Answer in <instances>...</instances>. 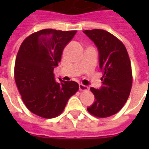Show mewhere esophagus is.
<instances>
[{
	"mask_svg": "<svg viewBox=\"0 0 149 149\" xmlns=\"http://www.w3.org/2000/svg\"><path fill=\"white\" fill-rule=\"evenodd\" d=\"M79 89H80L81 91L88 90V86H86V85H84V84H79Z\"/></svg>",
	"mask_w": 149,
	"mask_h": 149,
	"instance_id": "obj_1",
	"label": "esophagus"
}]
</instances>
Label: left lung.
Wrapping results in <instances>:
<instances>
[{
  "instance_id": "obj_1",
  "label": "left lung",
  "mask_w": 149,
  "mask_h": 149,
  "mask_svg": "<svg viewBox=\"0 0 149 149\" xmlns=\"http://www.w3.org/2000/svg\"><path fill=\"white\" fill-rule=\"evenodd\" d=\"M97 46L99 66L103 77L100 88H91L95 101L87 109L97 117H108L118 112L128 100L132 84L131 63L124 44L103 29L84 30Z\"/></svg>"
}]
</instances>
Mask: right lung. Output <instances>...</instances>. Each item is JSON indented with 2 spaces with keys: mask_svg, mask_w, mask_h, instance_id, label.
Returning a JSON list of instances; mask_svg holds the SVG:
<instances>
[{
  "mask_svg": "<svg viewBox=\"0 0 149 149\" xmlns=\"http://www.w3.org/2000/svg\"><path fill=\"white\" fill-rule=\"evenodd\" d=\"M77 31L43 29L21 44L15 62V81L25 106L44 118L60 115L79 85L75 81L55 80L65 47Z\"/></svg>",
  "mask_w": 149,
  "mask_h": 149,
  "instance_id": "right-lung-1",
  "label": "right lung"
}]
</instances>
